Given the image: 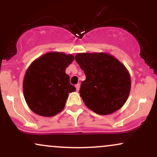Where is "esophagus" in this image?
<instances>
[{
    "label": "esophagus",
    "instance_id": "esophagus-1",
    "mask_svg": "<svg viewBox=\"0 0 157 157\" xmlns=\"http://www.w3.org/2000/svg\"><path fill=\"white\" fill-rule=\"evenodd\" d=\"M75 87H76L77 91H79V90H80V83L77 84L76 86H75Z\"/></svg>",
    "mask_w": 157,
    "mask_h": 157
}]
</instances>
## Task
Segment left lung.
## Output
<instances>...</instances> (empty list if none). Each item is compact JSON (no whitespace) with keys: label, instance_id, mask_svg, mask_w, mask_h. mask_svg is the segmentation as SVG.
I'll return each mask as SVG.
<instances>
[{"label":"left lung","instance_id":"obj_1","mask_svg":"<svg viewBox=\"0 0 157 157\" xmlns=\"http://www.w3.org/2000/svg\"><path fill=\"white\" fill-rule=\"evenodd\" d=\"M75 60L86 75L80 90L85 105L100 115L111 114L121 109L131 86L125 66L106 52L78 53Z\"/></svg>","mask_w":157,"mask_h":157}]
</instances>
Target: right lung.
I'll return each mask as SVG.
<instances>
[{
    "label": "right lung",
    "mask_w": 157,
    "mask_h": 157,
    "mask_svg": "<svg viewBox=\"0 0 157 157\" xmlns=\"http://www.w3.org/2000/svg\"><path fill=\"white\" fill-rule=\"evenodd\" d=\"M74 60L71 54L50 52L30 64L23 78V90L27 105L34 113L50 117L63 111L68 93L76 91L66 74Z\"/></svg>",
    "instance_id": "add662e5"
}]
</instances>
